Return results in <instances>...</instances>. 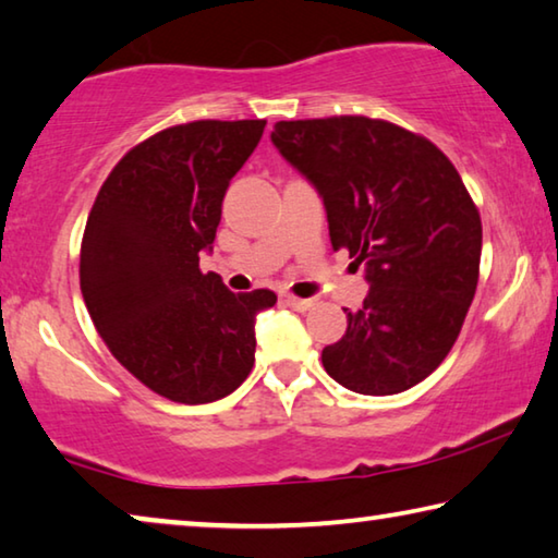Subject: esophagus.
I'll use <instances>...</instances> for the list:
<instances>
[{
	"instance_id": "34e87169",
	"label": "esophagus",
	"mask_w": 558,
	"mask_h": 558,
	"mask_svg": "<svg viewBox=\"0 0 558 558\" xmlns=\"http://www.w3.org/2000/svg\"><path fill=\"white\" fill-rule=\"evenodd\" d=\"M284 302L294 308V312H308V308H312L316 302L314 299H299V296H294V294H284Z\"/></svg>"
}]
</instances>
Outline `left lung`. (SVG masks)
<instances>
[{
  "label": "left lung",
  "mask_w": 558,
  "mask_h": 558,
  "mask_svg": "<svg viewBox=\"0 0 558 558\" xmlns=\"http://www.w3.org/2000/svg\"><path fill=\"white\" fill-rule=\"evenodd\" d=\"M274 147L316 186L333 250L372 284L324 347L333 381L389 397L424 381L464 327L478 284L482 217L457 167L422 134L359 114L277 122Z\"/></svg>",
  "instance_id": "left-lung-1"
}]
</instances>
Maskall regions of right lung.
<instances>
[{"instance_id": "add662e5", "label": "right lung", "mask_w": 558, "mask_h": 558, "mask_svg": "<svg viewBox=\"0 0 558 558\" xmlns=\"http://www.w3.org/2000/svg\"><path fill=\"white\" fill-rule=\"evenodd\" d=\"M267 119H199L151 134L124 154L94 199L82 236L84 304L111 354L177 404H209L254 366V319L269 289L234 294L202 274L231 177Z\"/></svg>"}]
</instances>
